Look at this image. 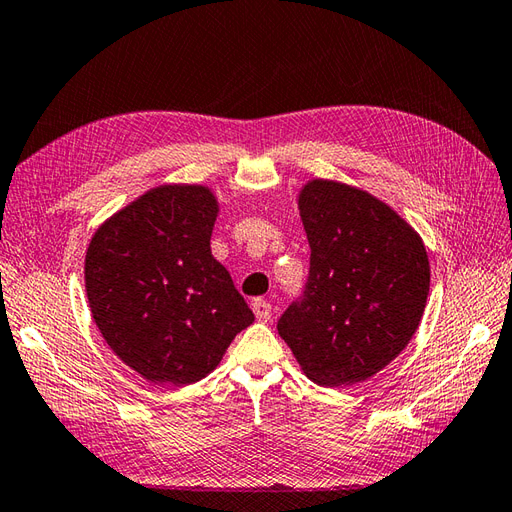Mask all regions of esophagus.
I'll return each instance as SVG.
<instances>
[{"label":"esophagus","instance_id":"1","mask_svg":"<svg viewBox=\"0 0 512 512\" xmlns=\"http://www.w3.org/2000/svg\"><path fill=\"white\" fill-rule=\"evenodd\" d=\"M253 312H255L259 323H268L270 316H272V307H270V303L264 301V299H255V301H253Z\"/></svg>","mask_w":512,"mask_h":512}]
</instances>
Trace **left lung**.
<instances>
[{"label":"left lung","instance_id":"1","mask_svg":"<svg viewBox=\"0 0 512 512\" xmlns=\"http://www.w3.org/2000/svg\"><path fill=\"white\" fill-rule=\"evenodd\" d=\"M299 211L310 277L279 318V336L314 384L366 382L419 329L430 294L425 244L386 202L327 178L303 185Z\"/></svg>","mask_w":512,"mask_h":512}]
</instances>
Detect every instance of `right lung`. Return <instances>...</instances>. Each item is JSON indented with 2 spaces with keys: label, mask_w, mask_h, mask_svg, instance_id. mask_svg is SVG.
<instances>
[{
  "label": "right lung",
  "mask_w": 512,
  "mask_h": 512,
  "mask_svg": "<svg viewBox=\"0 0 512 512\" xmlns=\"http://www.w3.org/2000/svg\"><path fill=\"white\" fill-rule=\"evenodd\" d=\"M218 198L205 185H159L91 237L85 288L102 338L148 382L207 377L255 316L211 255Z\"/></svg>",
  "instance_id": "right-lung-1"
}]
</instances>
